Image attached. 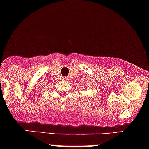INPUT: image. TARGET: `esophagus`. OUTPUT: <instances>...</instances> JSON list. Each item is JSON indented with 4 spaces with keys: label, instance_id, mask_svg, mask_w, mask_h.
<instances>
[{
    "label": "esophagus",
    "instance_id": "esophagus-1",
    "mask_svg": "<svg viewBox=\"0 0 149 149\" xmlns=\"http://www.w3.org/2000/svg\"><path fill=\"white\" fill-rule=\"evenodd\" d=\"M62 79H63V80H65V81H68V77H63Z\"/></svg>",
    "mask_w": 149,
    "mask_h": 149
}]
</instances>
